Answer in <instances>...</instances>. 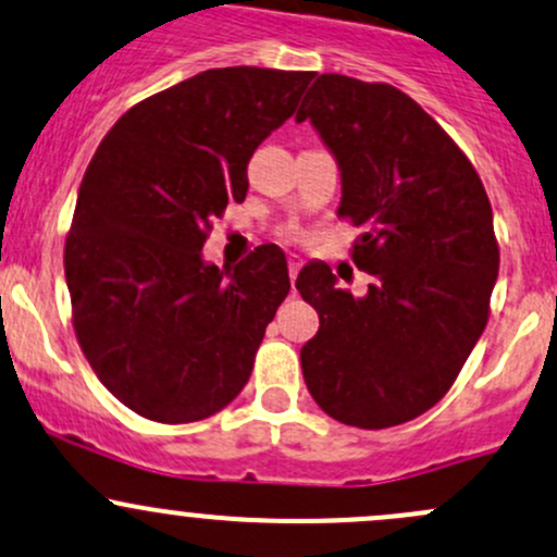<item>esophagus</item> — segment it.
<instances>
[{
  "instance_id": "obj_1",
  "label": "esophagus",
  "mask_w": 557,
  "mask_h": 557,
  "mask_svg": "<svg viewBox=\"0 0 557 557\" xmlns=\"http://www.w3.org/2000/svg\"><path fill=\"white\" fill-rule=\"evenodd\" d=\"M288 269H290V283H296L298 269H301V259H298V256H290V259H288Z\"/></svg>"
}]
</instances>
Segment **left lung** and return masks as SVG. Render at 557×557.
<instances>
[{
	"label": "left lung",
	"instance_id": "left-lung-1",
	"mask_svg": "<svg viewBox=\"0 0 557 557\" xmlns=\"http://www.w3.org/2000/svg\"><path fill=\"white\" fill-rule=\"evenodd\" d=\"M309 120L342 173L338 215L360 230L352 261L366 296L309 261L296 288L320 314L301 347L309 395L342 424L384 430L435 406L488 323L499 274L494 213L448 133L382 82L320 74Z\"/></svg>",
	"mask_w": 557,
	"mask_h": 557
}]
</instances>
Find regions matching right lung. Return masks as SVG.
I'll use <instances>...</instances> for the list:
<instances>
[{
	"label": "right lung",
	"instance_id": "right-lung-1",
	"mask_svg": "<svg viewBox=\"0 0 557 557\" xmlns=\"http://www.w3.org/2000/svg\"><path fill=\"white\" fill-rule=\"evenodd\" d=\"M312 77L208 69L125 111L98 146L63 263L82 352L138 417L208 419L248 382L290 290L288 261L269 243L219 269L202 245L210 219L245 200L250 157Z\"/></svg>",
	"mask_w": 557,
	"mask_h": 557
}]
</instances>
